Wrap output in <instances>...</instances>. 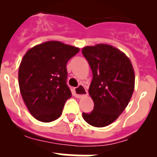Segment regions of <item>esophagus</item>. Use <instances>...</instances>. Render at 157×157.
I'll return each mask as SVG.
<instances>
[{"mask_svg": "<svg viewBox=\"0 0 157 157\" xmlns=\"http://www.w3.org/2000/svg\"><path fill=\"white\" fill-rule=\"evenodd\" d=\"M87 95V90L82 86H78L75 89V96L78 98H82Z\"/></svg>", "mask_w": 157, "mask_h": 157, "instance_id": "34e87169", "label": "esophagus"}]
</instances>
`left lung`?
<instances>
[{
    "label": "left lung",
    "mask_w": 157,
    "mask_h": 157,
    "mask_svg": "<svg viewBox=\"0 0 157 157\" xmlns=\"http://www.w3.org/2000/svg\"><path fill=\"white\" fill-rule=\"evenodd\" d=\"M82 52L92 70L89 94L94 103V110L83 112L82 117L94 127H106L120 116L132 97L133 66L125 54L112 45L86 46Z\"/></svg>",
    "instance_id": "8db88e82"
}]
</instances>
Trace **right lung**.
Listing matches in <instances>:
<instances>
[{
    "label": "right lung",
    "instance_id": "1",
    "mask_svg": "<svg viewBox=\"0 0 157 157\" xmlns=\"http://www.w3.org/2000/svg\"><path fill=\"white\" fill-rule=\"evenodd\" d=\"M78 51L51 41L33 47L24 55L19 68V90L36 120L49 123L61 116L65 102L71 97L66 65Z\"/></svg>",
    "mask_w": 157,
    "mask_h": 157
}]
</instances>
